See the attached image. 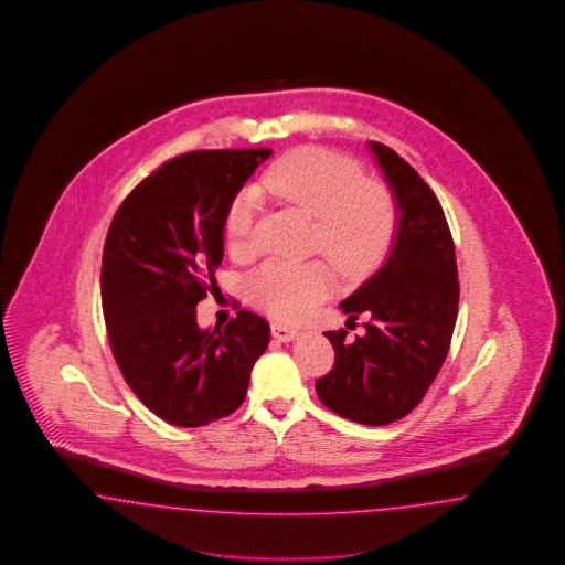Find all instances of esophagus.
I'll list each match as a JSON object with an SVG mask.
<instances>
[{
	"instance_id": "1",
	"label": "esophagus",
	"mask_w": 565,
	"mask_h": 565,
	"mask_svg": "<svg viewBox=\"0 0 565 565\" xmlns=\"http://www.w3.org/2000/svg\"><path fill=\"white\" fill-rule=\"evenodd\" d=\"M271 334L273 339H277L279 342H292L298 337V330H294L286 323H273Z\"/></svg>"
}]
</instances>
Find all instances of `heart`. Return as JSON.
Listing matches in <instances>:
<instances>
[{
  "mask_svg": "<svg viewBox=\"0 0 565 565\" xmlns=\"http://www.w3.org/2000/svg\"><path fill=\"white\" fill-rule=\"evenodd\" d=\"M263 189L316 218V246L344 275H365L383 263L397 228L391 193L365 181L351 159L323 149H298L275 161L263 177ZM258 212L256 191H242L226 210L228 248L246 254ZM334 288L323 263L267 260L249 275V300L281 319L305 317Z\"/></svg>",
  "mask_w": 565,
  "mask_h": 565,
  "instance_id": "b5f03b06",
  "label": "heart"
}]
</instances>
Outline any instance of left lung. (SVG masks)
Masks as SVG:
<instances>
[{
	"mask_svg": "<svg viewBox=\"0 0 565 565\" xmlns=\"http://www.w3.org/2000/svg\"><path fill=\"white\" fill-rule=\"evenodd\" d=\"M397 210L383 267L340 302L365 334L326 332L337 362L316 383L321 404L340 416L383 427L420 404L450 349L458 313V271L450 228L429 184L381 142H367Z\"/></svg>",
	"mask_w": 565,
	"mask_h": 565,
	"instance_id": "obj_1",
	"label": "left lung"
}]
</instances>
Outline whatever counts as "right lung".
<instances>
[{"mask_svg":"<svg viewBox=\"0 0 565 565\" xmlns=\"http://www.w3.org/2000/svg\"><path fill=\"white\" fill-rule=\"evenodd\" d=\"M271 149L193 151L170 159L119 205L100 292L115 362L136 397L174 427H203L242 406L269 323L237 311L225 328L198 326L216 288L226 210Z\"/></svg>","mask_w":565,"mask_h":565,"instance_id":"add662e5","label":"right lung"}]
</instances>
